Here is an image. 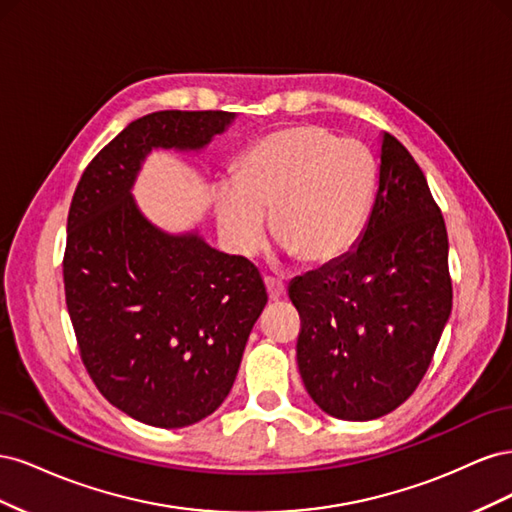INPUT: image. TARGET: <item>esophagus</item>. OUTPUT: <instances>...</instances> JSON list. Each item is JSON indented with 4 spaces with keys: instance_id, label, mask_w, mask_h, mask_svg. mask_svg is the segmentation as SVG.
I'll list each match as a JSON object with an SVG mask.
<instances>
[{
    "instance_id": "34e87169",
    "label": "esophagus",
    "mask_w": 512,
    "mask_h": 512,
    "mask_svg": "<svg viewBox=\"0 0 512 512\" xmlns=\"http://www.w3.org/2000/svg\"><path fill=\"white\" fill-rule=\"evenodd\" d=\"M265 284H267V292H269V299L271 301H280L286 292V286L280 280H273V277H265Z\"/></svg>"
}]
</instances>
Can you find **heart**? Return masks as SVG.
Instances as JSON below:
<instances>
[{"label": "heart", "mask_w": 512, "mask_h": 512, "mask_svg": "<svg viewBox=\"0 0 512 512\" xmlns=\"http://www.w3.org/2000/svg\"><path fill=\"white\" fill-rule=\"evenodd\" d=\"M376 168L367 149L337 141L320 126L258 138L237 162L235 181L215 192L220 235L252 256L273 237L307 265H329L359 239L374 196Z\"/></svg>", "instance_id": "b5f03b06"}]
</instances>
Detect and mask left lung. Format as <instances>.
I'll return each instance as SVG.
<instances>
[{
  "label": "left lung",
  "mask_w": 512,
  "mask_h": 512,
  "mask_svg": "<svg viewBox=\"0 0 512 512\" xmlns=\"http://www.w3.org/2000/svg\"><path fill=\"white\" fill-rule=\"evenodd\" d=\"M297 363L316 406L371 421L416 391L451 316L448 237L421 166L382 134L369 222L350 252L294 277Z\"/></svg>",
  "instance_id": "obj_1"
}]
</instances>
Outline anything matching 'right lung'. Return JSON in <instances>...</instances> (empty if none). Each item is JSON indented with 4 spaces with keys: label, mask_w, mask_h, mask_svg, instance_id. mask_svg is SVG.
Listing matches in <instances>:
<instances>
[{
    "label": "right lung",
    "mask_w": 512,
    "mask_h": 512,
    "mask_svg": "<svg viewBox=\"0 0 512 512\" xmlns=\"http://www.w3.org/2000/svg\"><path fill=\"white\" fill-rule=\"evenodd\" d=\"M235 117L132 121L89 162L70 205L64 286L81 359L115 408L153 427H188L222 406L267 288L247 258L151 224L132 188L153 149L198 151Z\"/></svg>",
    "instance_id": "1"
}]
</instances>
